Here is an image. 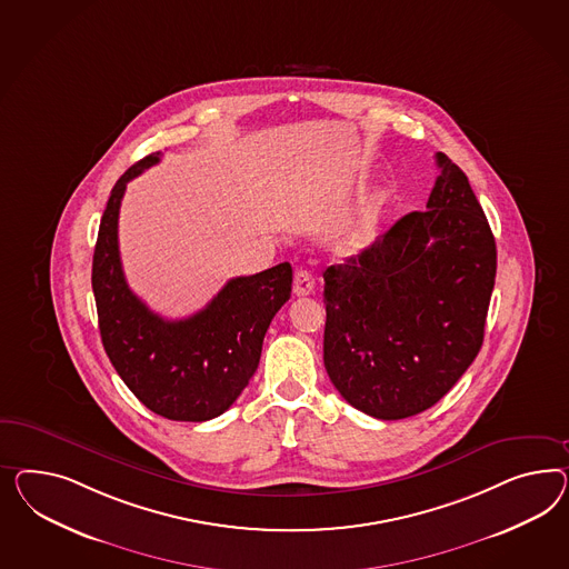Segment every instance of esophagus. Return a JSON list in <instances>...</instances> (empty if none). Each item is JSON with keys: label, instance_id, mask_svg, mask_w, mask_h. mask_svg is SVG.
<instances>
[{"label": "esophagus", "instance_id": "obj_1", "mask_svg": "<svg viewBox=\"0 0 569 569\" xmlns=\"http://www.w3.org/2000/svg\"><path fill=\"white\" fill-rule=\"evenodd\" d=\"M315 290V277L307 269H298L293 276V293L296 296H308Z\"/></svg>", "mask_w": 569, "mask_h": 569}]
</instances>
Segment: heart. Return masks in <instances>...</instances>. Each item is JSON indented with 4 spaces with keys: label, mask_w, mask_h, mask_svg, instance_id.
I'll return each instance as SVG.
<instances>
[{
    "label": "heart",
    "mask_w": 569,
    "mask_h": 569,
    "mask_svg": "<svg viewBox=\"0 0 569 569\" xmlns=\"http://www.w3.org/2000/svg\"><path fill=\"white\" fill-rule=\"evenodd\" d=\"M383 194H375L358 209V213L336 236L339 254L353 257V254L365 252L372 244L377 230H379V221L383 216Z\"/></svg>",
    "instance_id": "1"
}]
</instances>
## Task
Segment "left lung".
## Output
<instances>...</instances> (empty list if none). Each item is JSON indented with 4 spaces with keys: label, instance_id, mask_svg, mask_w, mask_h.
Wrapping results in <instances>:
<instances>
[{
    "label": "left lung",
    "instance_id": "left-lung-1",
    "mask_svg": "<svg viewBox=\"0 0 569 569\" xmlns=\"http://www.w3.org/2000/svg\"><path fill=\"white\" fill-rule=\"evenodd\" d=\"M427 211L323 273V360L356 410L400 420L435 406L477 358L497 246L466 173L437 153Z\"/></svg>",
    "mask_w": 569,
    "mask_h": 569
}]
</instances>
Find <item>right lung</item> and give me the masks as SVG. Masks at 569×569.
<instances>
[{
  "label": "right lung",
  "instance_id": "obj_1",
  "mask_svg": "<svg viewBox=\"0 0 569 569\" xmlns=\"http://www.w3.org/2000/svg\"><path fill=\"white\" fill-rule=\"evenodd\" d=\"M159 159L157 151L137 161L109 194L92 254V293L103 348L128 389L154 415L202 422L223 415L252 379L264 333L292 296V267L279 262L230 279L188 319L153 312L123 277L118 217L126 184Z\"/></svg>",
  "mask_w": 569,
  "mask_h": 569
}]
</instances>
